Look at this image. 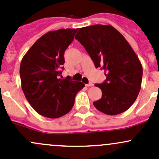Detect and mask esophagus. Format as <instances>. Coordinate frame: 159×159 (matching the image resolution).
Returning <instances> with one entry per match:
<instances>
[{"instance_id": "1", "label": "esophagus", "mask_w": 159, "mask_h": 159, "mask_svg": "<svg viewBox=\"0 0 159 159\" xmlns=\"http://www.w3.org/2000/svg\"><path fill=\"white\" fill-rule=\"evenodd\" d=\"M85 85L87 86V87H91V86H93V84L92 83H89V84H86Z\"/></svg>"}]
</instances>
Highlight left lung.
<instances>
[{"instance_id": "1", "label": "left lung", "mask_w": 159, "mask_h": 159, "mask_svg": "<svg viewBox=\"0 0 159 159\" xmlns=\"http://www.w3.org/2000/svg\"><path fill=\"white\" fill-rule=\"evenodd\" d=\"M75 39L85 48L96 68L105 70L100 88L102 96L93 102L100 111L115 115L132 105L140 91L142 66L125 38L111 25H95L80 28Z\"/></svg>"}]
</instances>
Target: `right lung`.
<instances>
[{
  "label": "right lung",
  "mask_w": 159,
  "mask_h": 159,
  "mask_svg": "<svg viewBox=\"0 0 159 159\" xmlns=\"http://www.w3.org/2000/svg\"><path fill=\"white\" fill-rule=\"evenodd\" d=\"M78 29H59L46 33L28 50L20 66L25 98L38 114L50 118L66 115L75 104L77 93L84 87L69 77L59 78L65 64L64 53Z\"/></svg>",
  "instance_id": "obj_1"
}]
</instances>
